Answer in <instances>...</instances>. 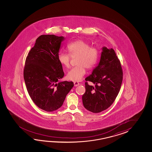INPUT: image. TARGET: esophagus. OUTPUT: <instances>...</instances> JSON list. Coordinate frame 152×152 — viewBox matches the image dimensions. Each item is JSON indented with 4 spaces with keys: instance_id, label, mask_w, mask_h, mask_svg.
Returning <instances> with one entry per match:
<instances>
[{
    "instance_id": "34e87169",
    "label": "esophagus",
    "mask_w": 152,
    "mask_h": 152,
    "mask_svg": "<svg viewBox=\"0 0 152 152\" xmlns=\"http://www.w3.org/2000/svg\"><path fill=\"white\" fill-rule=\"evenodd\" d=\"M80 85V84L79 83H77V82H75L74 83V85H75V86H79Z\"/></svg>"
}]
</instances>
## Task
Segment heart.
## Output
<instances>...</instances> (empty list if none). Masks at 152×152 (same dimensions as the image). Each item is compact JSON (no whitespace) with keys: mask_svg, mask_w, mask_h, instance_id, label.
I'll list each match as a JSON object with an SVG mask.
<instances>
[{"mask_svg":"<svg viewBox=\"0 0 152 152\" xmlns=\"http://www.w3.org/2000/svg\"><path fill=\"white\" fill-rule=\"evenodd\" d=\"M67 50L72 58L77 57L76 65L77 66L68 72L67 78L73 81H79L85 75V67L90 69L97 64L99 56V50L81 39L70 43L67 45ZM70 59L71 57L66 53L60 52L58 55L59 63L66 68L69 66Z\"/></svg>","mask_w":152,"mask_h":152,"instance_id":"b5f03b06","label":"heart"}]
</instances>
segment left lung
Returning a JSON list of instances; mask_svg holds the SVG:
<instances>
[{
	"mask_svg": "<svg viewBox=\"0 0 152 152\" xmlns=\"http://www.w3.org/2000/svg\"><path fill=\"white\" fill-rule=\"evenodd\" d=\"M99 62L85 80L86 91L82 96L84 107L94 113L106 110L115 100L123 80V72L120 60L113 48H102Z\"/></svg>",
	"mask_w": 152,
	"mask_h": 152,
	"instance_id": "1",
	"label": "left lung"
}]
</instances>
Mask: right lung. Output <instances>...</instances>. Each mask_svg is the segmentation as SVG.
I'll list each match as a JSON object with an SVG mask.
<instances>
[{
  "instance_id": "right-lung-1",
  "label": "right lung",
  "mask_w": 152,
  "mask_h": 152,
  "mask_svg": "<svg viewBox=\"0 0 152 152\" xmlns=\"http://www.w3.org/2000/svg\"><path fill=\"white\" fill-rule=\"evenodd\" d=\"M64 36L42 35L26 58L24 79L30 97L39 108L47 112L58 110L73 87L72 81L60 80L64 76L58 55Z\"/></svg>"
}]
</instances>
